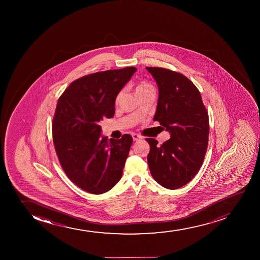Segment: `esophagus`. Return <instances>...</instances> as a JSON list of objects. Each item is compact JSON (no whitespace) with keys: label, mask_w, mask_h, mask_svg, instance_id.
Segmentation results:
<instances>
[{"label":"esophagus","mask_w":260,"mask_h":260,"mask_svg":"<svg viewBox=\"0 0 260 260\" xmlns=\"http://www.w3.org/2000/svg\"><path fill=\"white\" fill-rule=\"evenodd\" d=\"M132 136H133V139H134V141H140V140L142 139V137H141V135H137V134H133Z\"/></svg>","instance_id":"1"}]
</instances>
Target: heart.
Listing matches in <instances>:
<instances>
[{"mask_svg": "<svg viewBox=\"0 0 260 260\" xmlns=\"http://www.w3.org/2000/svg\"><path fill=\"white\" fill-rule=\"evenodd\" d=\"M146 91H153L152 86L147 82H141L136 87V94L137 95L140 93H145ZM119 97H120V94L117 97V100H119Z\"/></svg>", "mask_w": 260, "mask_h": 260, "instance_id": "1", "label": "heart"}]
</instances>
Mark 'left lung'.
<instances>
[{
  "mask_svg": "<svg viewBox=\"0 0 260 260\" xmlns=\"http://www.w3.org/2000/svg\"><path fill=\"white\" fill-rule=\"evenodd\" d=\"M146 69L158 85L153 120L171 135L160 146L155 139L146 138L150 172L165 188H180L193 179L203 164L209 135L208 114L200 91L185 75L162 68Z\"/></svg>",
  "mask_w": 260,
  "mask_h": 260,
  "instance_id": "obj_1",
  "label": "left lung"
}]
</instances>
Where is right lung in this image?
Listing matches in <instances>:
<instances>
[{"label": "right lung", "instance_id": "add662e5", "mask_svg": "<svg viewBox=\"0 0 260 260\" xmlns=\"http://www.w3.org/2000/svg\"><path fill=\"white\" fill-rule=\"evenodd\" d=\"M136 71L128 67L86 75L57 102L52 124L57 156L72 182L90 193L107 192L122 176L133 138L108 141L100 122L114 116L117 95Z\"/></svg>", "mask_w": 260, "mask_h": 260}]
</instances>
